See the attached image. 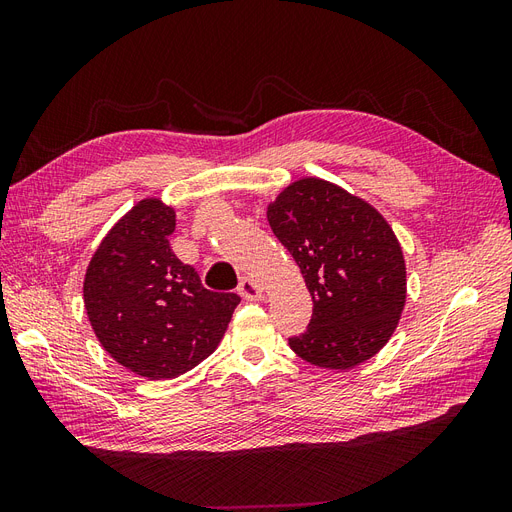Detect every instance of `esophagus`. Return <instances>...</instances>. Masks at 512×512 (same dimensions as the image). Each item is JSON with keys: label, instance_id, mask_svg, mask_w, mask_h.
I'll use <instances>...</instances> for the list:
<instances>
[{"label": "esophagus", "instance_id": "34e87169", "mask_svg": "<svg viewBox=\"0 0 512 512\" xmlns=\"http://www.w3.org/2000/svg\"><path fill=\"white\" fill-rule=\"evenodd\" d=\"M239 294L247 301H258V299H262V288L258 282L252 280V277H243L239 284Z\"/></svg>", "mask_w": 512, "mask_h": 512}]
</instances>
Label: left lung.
Listing matches in <instances>:
<instances>
[{
    "label": "left lung",
    "mask_w": 512,
    "mask_h": 512,
    "mask_svg": "<svg viewBox=\"0 0 512 512\" xmlns=\"http://www.w3.org/2000/svg\"><path fill=\"white\" fill-rule=\"evenodd\" d=\"M267 220L314 301L307 331L290 337V348L327 369L371 359L406 305V262L393 228L363 198L316 177L290 183Z\"/></svg>",
    "instance_id": "1"
}]
</instances>
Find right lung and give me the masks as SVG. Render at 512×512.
<instances>
[{"instance_id":"right-lung-1","label":"right lung","mask_w":512,"mask_h":512,"mask_svg":"<svg viewBox=\"0 0 512 512\" xmlns=\"http://www.w3.org/2000/svg\"><path fill=\"white\" fill-rule=\"evenodd\" d=\"M175 209L160 198L136 203L91 258L83 299L102 348L149 380L177 378L218 348L239 305L211 292L170 250Z\"/></svg>"}]
</instances>
